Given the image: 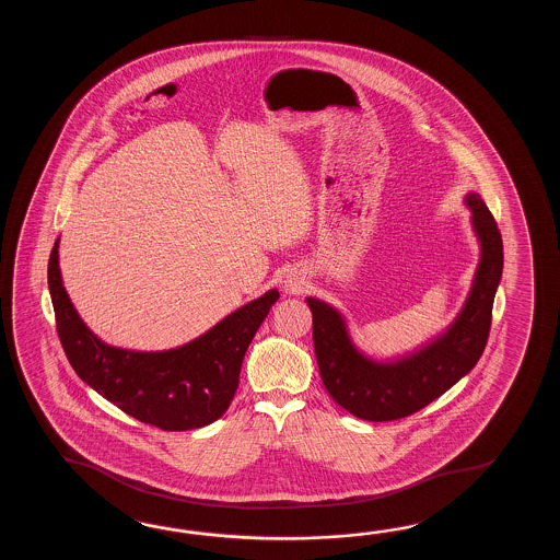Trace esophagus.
<instances>
[{"label": "esophagus", "mask_w": 560, "mask_h": 560, "mask_svg": "<svg viewBox=\"0 0 560 560\" xmlns=\"http://www.w3.org/2000/svg\"><path fill=\"white\" fill-rule=\"evenodd\" d=\"M304 285H306V275L298 268H290L282 278V288H284L285 294H290V296L300 294L304 290Z\"/></svg>", "instance_id": "esophagus-1"}]
</instances>
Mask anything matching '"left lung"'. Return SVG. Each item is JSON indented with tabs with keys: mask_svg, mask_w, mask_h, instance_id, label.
<instances>
[{
	"mask_svg": "<svg viewBox=\"0 0 560 560\" xmlns=\"http://www.w3.org/2000/svg\"><path fill=\"white\" fill-rule=\"evenodd\" d=\"M465 203L480 246L475 278L448 328L417 350L384 360L369 357L354 345L340 310L318 298H306L322 382L350 415L370 422L410 417L453 388L482 357L502 276V238L476 191L466 194Z\"/></svg>",
	"mask_w": 560,
	"mask_h": 560,
	"instance_id": "obj_1",
	"label": "left lung"
}]
</instances>
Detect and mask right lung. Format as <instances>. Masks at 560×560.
<instances>
[{
    "mask_svg": "<svg viewBox=\"0 0 560 560\" xmlns=\"http://www.w3.org/2000/svg\"><path fill=\"white\" fill-rule=\"evenodd\" d=\"M58 248L60 240L49 254V296L75 374L119 410L158 429H202L222 417L238 388L244 354L280 292L272 288L254 298L186 345L128 350L106 345L85 326L63 288Z\"/></svg>",
    "mask_w": 560,
    "mask_h": 560,
    "instance_id": "add662e5",
    "label": "right lung"
}]
</instances>
